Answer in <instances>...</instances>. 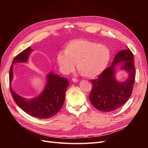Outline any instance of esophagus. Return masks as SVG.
Listing matches in <instances>:
<instances>
[{
  "mask_svg": "<svg viewBox=\"0 0 148 148\" xmlns=\"http://www.w3.org/2000/svg\"><path fill=\"white\" fill-rule=\"evenodd\" d=\"M71 80H72L73 82H75V83H77V82H78L79 80L78 79H77L76 78H72V79H71Z\"/></svg>",
  "mask_w": 148,
  "mask_h": 148,
  "instance_id": "1",
  "label": "esophagus"
}]
</instances>
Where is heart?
<instances>
[{
	"mask_svg": "<svg viewBox=\"0 0 148 148\" xmlns=\"http://www.w3.org/2000/svg\"><path fill=\"white\" fill-rule=\"evenodd\" d=\"M110 57V51L106 46L86 39H76L67 44L64 53H58L57 60L64 72L72 71L74 64H77L80 74L92 78L104 70Z\"/></svg>",
	"mask_w": 148,
	"mask_h": 148,
	"instance_id": "obj_1",
	"label": "heart"
}]
</instances>
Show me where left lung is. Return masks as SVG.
Wrapping results in <instances>:
<instances>
[{
	"label": "left lung",
	"instance_id": "1",
	"mask_svg": "<svg viewBox=\"0 0 148 148\" xmlns=\"http://www.w3.org/2000/svg\"><path fill=\"white\" fill-rule=\"evenodd\" d=\"M133 60V54L129 48L121 51L115 56L112 65L98 75L97 79L91 80L92 88L89 99L95 108L102 112H110L126 103L132 95L135 79ZM120 61L123 62V69L129 73L128 79L122 83L114 79L115 66Z\"/></svg>",
	"mask_w": 148,
	"mask_h": 148
}]
</instances>
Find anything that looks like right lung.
I'll list each match as a JSON object with an SVG mask.
<instances>
[{
  "label": "right lung",
  "mask_w": 148,
  "mask_h": 148,
  "mask_svg": "<svg viewBox=\"0 0 148 148\" xmlns=\"http://www.w3.org/2000/svg\"><path fill=\"white\" fill-rule=\"evenodd\" d=\"M33 51L29 47L13 59L10 69V90L16 104L26 113L34 117L49 119L59 112L64 104L66 91L69 85L68 79L51 72L47 75V83L41 95L29 101L18 95L13 91L10 85L13 78V64L26 62L29 53Z\"/></svg>",
  "instance_id": "add662e5"
}]
</instances>
